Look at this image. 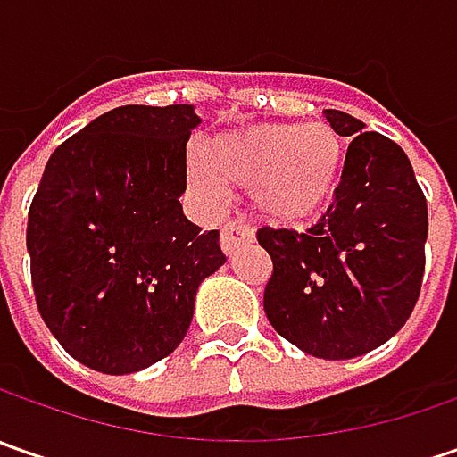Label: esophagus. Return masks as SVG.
I'll return each instance as SVG.
<instances>
[{
  "mask_svg": "<svg viewBox=\"0 0 457 457\" xmlns=\"http://www.w3.org/2000/svg\"><path fill=\"white\" fill-rule=\"evenodd\" d=\"M252 237H254V231H252L249 223H244V220H226L223 228H220V249L226 254H231V252H237L241 244L252 241Z\"/></svg>",
  "mask_w": 457,
  "mask_h": 457,
  "instance_id": "34e87169",
  "label": "esophagus"
}]
</instances>
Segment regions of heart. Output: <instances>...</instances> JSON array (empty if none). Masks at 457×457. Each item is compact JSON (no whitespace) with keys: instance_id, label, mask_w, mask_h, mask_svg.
<instances>
[{"instance_id":"b5f03b06","label":"heart","mask_w":457,"mask_h":457,"mask_svg":"<svg viewBox=\"0 0 457 457\" xmlns=\"http://www.w3.org/2000/svg\"><path fill=\"white\" fill-rule=\"evenodd\" d=\"M208 167L190 165V183L208 201L223 183L246 187L254 211L277 226L315 220L341 185L345 139L328 121L254 124L219 134L205 150Z\"/></svg>"}]
</instances>
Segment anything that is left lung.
Listing matches in <instances>:
<instances>
[{"label":"left lung","instance_id":"obj_1","mask_svg":"<svg viewBox=\"0 0 457 457\" xmlns=\"http://www.w3.org/2000/svg\"><path fill=\"white\" fill-rule=\"evenodd\" d=\"M353 137L333 205L305 234L259 228L272 256L264 312L315 359H356L386 343L412 315L425 274L428 201L410 157L363 121L325 109Z\"/></svg>","mask_w":457,"mask_h":457}]
</instances>
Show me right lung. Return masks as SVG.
<instances>
[{
    "label": "right lung",
    "mask_w": 457,
    "mask_h": 457,
    "mask_svg": "<svg viewBox=\"0 0 457 457\" xmlns=\"http://www.w3.org/2000/svg\"><path fill=\"white\" fill-rule=\"evenodd\" d=\"M190 104L119 106L50 154L27 216L37 310L101 374H134L185 338L198 285L226 262L185 219Z\"/></svg>",
    "instance_id": "right-lung-1"
}]
</instances>
